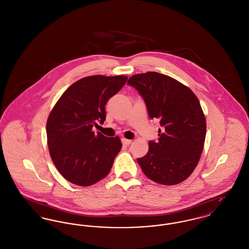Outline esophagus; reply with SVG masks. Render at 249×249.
<instances>
[{
	"mask_svg": "<svg viewBox=\"0 0 249 249\" xmlns=\"http://www.w3.org/2000/svg\"><path fill=\"white\" fill-rule=\"evenodd\" d=\"M122 142H123V144H125V145H129L131 143V140L130 139H126V138H122Z\"/></svg>",
	"mask_w": 249,
	"mask_h": 249,
	"instance_id": "esophagus-1",
	"label": "esophagus"
}]
</instances>
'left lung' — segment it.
<instances>
[{"instance_id":"left-lung-1","label":"left lung","mask_w":249,"mask_h":249,"mask_svg":"<svg viewBox=\"0 0 249 249\" xmlns=\"http://www.w3.org/2000/svg\"><path fill=\"white\" fill-rule=\"evenodd\" d=\"M142 96L151 119L160 120L158 142L137 159L143 174L156 183L173 186L190 177L201 158L206 120L197 96L189 87L156 71L128 80Z\"/></svg>"}]
</instances>
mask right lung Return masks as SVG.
Here are the masks:
<instances>
[{
	"mask_svg": "<svg viewBox=\"0 0 249 249\" xmlns=\"http://www.w3.org/2000/svg\"><path fill=\"white\" fill-rule=\"evenodd\" d=\"M126 75H91L71 85L52 108L47 121L49 154L67 181L89 187L109 174L122 143L92 130L106 120V105L125 85Z\"/></svg>",
	"mask_w": 249,
	"mask_h": 249,
	"instance_id": "add662e5",
	"label": "right lung"
}]
</instances>
